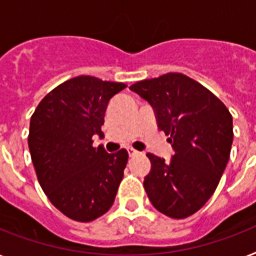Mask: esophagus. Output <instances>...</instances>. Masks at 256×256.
I'll use <instances>...</instances> for the list:
<instances>
[{"label": "esophagus", "mask_w": 256, "mask_h": 256, "mask_svg": "<svg viewBox=\"0 0 256 256\" xmlns=\"http://www.w3.org/2000/svg\"><path fill=\"white\" fill-rule=\"evenodd\" d=\"M128 156L132 158V156H135V155H138V151H136V150H134V148H132V147H128Z\"/></svg>", "instance_id": "1"}]
</instances>
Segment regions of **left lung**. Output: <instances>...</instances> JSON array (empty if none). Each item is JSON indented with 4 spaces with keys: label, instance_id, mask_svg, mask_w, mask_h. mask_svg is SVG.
<instances>
[{
    "label": "left lung",
    "instance_id": "obj_1",
    "mask_svg": "<svg viewBox=\"0 0 256 256\" xmlns=\"http://www.w3.org/2000/svg\"><path fill=\"white\" fill-rule=\"evenodd\" d=\"M152 106L158 128L170 135L171 160L147 154L151 171L143 186L155 209L186 218L206 204L229 162L232 117L221 100L182 74L135 82L130 86Z\"/></svg>",
    "mask_w": 256,
    "mask_h": 256
}]
</instances>
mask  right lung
Wrapping results in <instances>:
<instances>
[{"instance_id": "1", "label": "right lung", "mask_w": 256, "mask_h": 256, "mask_svg": "<svg viewBox=\"0 0 256 256\" xmlns=\"http://www.w3.org/2000/svg\"><path fill=\"white\" fill-rule=\"evenodd\" d=\"M124 82L78 76L64 81L39 102L31 116L28 148L43 192L56 209L78 222L109 210L117 194L128 154L93 147L110 98Z\"/></svg>"}]
</instances>
